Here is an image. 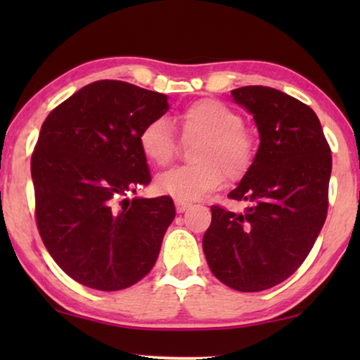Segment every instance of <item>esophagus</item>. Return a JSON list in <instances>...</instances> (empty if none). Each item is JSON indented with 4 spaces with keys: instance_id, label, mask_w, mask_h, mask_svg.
Segmentation results:
<instances>
[{
    "instance_id": "obj_1",
    "label": "esophagus",
    "mask_w": 360,
    "mask_h": 360,
    "mask_svg": "<svg viewBox=\"0 0 360 360\" xmlns=\"http://www.w3.org/2000/svg\"><path fill=\"white\" fill-rule=\"evenodd\" d=\"M190 205H191V203H188V201L175 200V206H176V211H179V213H184L185 210H188Z\"/></svg>"
}]
</instances>
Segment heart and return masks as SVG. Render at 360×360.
<instances>
[{
  "label": "heart",
  "instance_id": "heart-1",
  "mask_svg": "<svg viewBox=\"0 0 360 360\" xmlns=\"http://www.w3.org/2000/svg\"><path fill=\"white\" fill-rule=\"evenodd\" d=\"M181 139L198 141L191 150L195 164L172 169L157 176L162 193L191 201L223 185L224 176L240 180L255 159L254 136L244 127L239 112L218 100H200L176 115ZM139 149L157 167L169 165L179 154L180 142L165 117L147 122L137 137Z\"/></svg>",
  "mask_w": 360,
  "mask_h": 360
}]
</instances>
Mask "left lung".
Segmentation results:
<instances>
[{"label": "left lung", "instance_id": "left-lung-1", "mask_svg": "<svg viewBox=\"0 0 360 360\" xmlns=\"http://www.w3.org/2000/svg\"><path fill=\"white\" fill-rule=\"evenodd\" d=\"M234 101L252 112L260 146L228 195L244 213L211 206L203 250L211 272L238 292L282 283L308 257L328 214L333 157L316 112L269 86H240Z\"/></svg>", "mask_w": 360, "mask_h": 360}]
</instances>
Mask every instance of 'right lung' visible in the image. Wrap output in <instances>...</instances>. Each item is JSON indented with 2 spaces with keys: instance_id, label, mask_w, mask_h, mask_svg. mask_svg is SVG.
Returning <instances> with one entry per match:
<instances>
[{
  "instance_id": "right-lung-1",
  "label": "right lung",
  "mask_w": 360,
  "mask_h": 360,
  "mask_svg": "<svg viewBox=\"0 0 360 360\" xmlns=\"http://www.w3.org/2000/svg\"><path fill=\"white\" fill-rule=\"evenodd\" d=\"M167 110L162 93L100 80L44 121L31 157L37 229L58 267L85 287L127 288L159 257L174 200L126 196L150 181L137 137Z\"/></svg>"
}]
</instances>
